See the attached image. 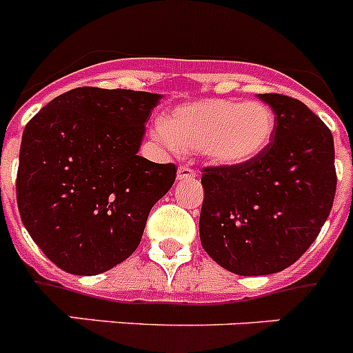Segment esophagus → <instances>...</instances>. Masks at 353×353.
Wrapping results in <instances>:
<instances>
[{
    "instance_id": "esophagus-1",
    "label": "esophagus",
    "mask_w": 353,
    "mask_h": 353,
    "mask_svg": "<svg viewBox=\"0 0 353 353\" xmlns=\"http://www.w3.org/2000/svg\"><path fill=\"white\" fill-rule=\"evenodd\" d=\"M194 176H196V171L192 170L191 166H187V164L180 166L179 171H176V179L179 180H189V179H194Z\"/></svg>"
}]
</instances>
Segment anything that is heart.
I'll return each mask as SVG.
<instances>
[{
	"mask_svg": "<svg viewBox=\"0 0 353 353\" xmlns=\"http://www.w3.org/2000/svg\"><path fill=\"white\" fill-rule=\"evenodd\" d=\"M274 127L276 117L263 102L205 99L173 109L155 136L170 148L201 152L219 166H242L263 154Z\"/></svg>",
	"mask_w": 353,
	"mask_h": 353,
	"instance_id": "1",
	"label": "heart"
}]
</instances>
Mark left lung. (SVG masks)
Listing matches in <instances>:
<instances>
[{
	"mask_svg": "<svg viewBox=\"0 0 353 353\" xmlns=\"http://www.w3.org/2000/svg\"><path fill=\"white\" fill-rule=\"evenodd\" d=\"M258 97L276 113L263 154L242 166L201 170V245L239 276H267L295 263L329 217L338 183L329 127L297 99Z\"/></svg>",
	"mask_w": 353,
	"mask_h": 353,
	"instance_id": "8db88e82",
	"label": "left lung"
}]
</instances>
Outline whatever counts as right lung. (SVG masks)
Instances as JSON below:
<instances>
[{
  "mask_svg": "<svg viewBox=\"0 0 353 353\" xmlns=\"http://www.w3.org/2000/svg\"><path fill=\"white\" fill-rule=\"evenodd\" d=\"M162 95L74 88L24 127L15 180L31 239L56 267L95 276L136 251L146 219L176 179L173 162L138 155Z\"/></svg>",
  "mask_w": 353,
  "mask_h": 353,
  "instance_id": "obj_1",
  "label": "right lung"
}]
</instances>
